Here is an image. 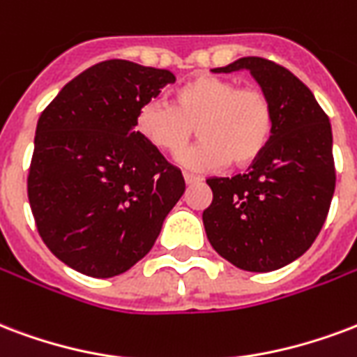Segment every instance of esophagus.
Listing matches in <instances>:
<instances>
[{"mask_svg":"<svg viewBox=\"0 0 357 357\" xmlns=\"http://www.w3.org/2000/svg\"><path fill=\"white\" fill-rule=\"evenodd\" d=\"M184 182L186 184H197V182H201V178L195 175H190V173H184Z\"/></svg>","mask_w":357,"mask_h":357,"instance_id":"obj_1","label":"esophagus"}]
</instances>
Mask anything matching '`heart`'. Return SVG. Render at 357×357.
Segmentation results:
<instances>
[{"instance_id":"heart-1","label":"heart","mask_w":357,"mask_h":357,"mask_svg":"<svg viewBox=\"0 0 357 357\" xmlns=\"http://www.w3.org/2000/svg\"><path fill=\"white\" fill-rule=\"evenodd\" d=\"M195 133L201 141L178 156L192 171L222 165L248 167L269 146L275 131V107L264 90L239 88L216 75H195L171 92L167 103H144L135 131L144 143L163 154H178Z\"/></svg>"}]
</instances>
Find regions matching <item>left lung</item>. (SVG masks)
Here are the masks:
<instances>
[{"mask_svg":"<svg viewBox=\"0 0 357 357\" xmlns=\"http://www.w3.org/2000/svg\"><path fill=\"white\" fill-rule=\"evenodd\" d=\"M248 69L275 107L269 146L248 173L213 176L203 211L208 243L252 273L280 269L303 256L328 218L335 192L333 135L312 92L286 67L248 56L214 73Z\"/></svg>","mask_w":357,"mask_h":357,"instance_id":"left-lung-1","label":"left lung"}]
</instances>
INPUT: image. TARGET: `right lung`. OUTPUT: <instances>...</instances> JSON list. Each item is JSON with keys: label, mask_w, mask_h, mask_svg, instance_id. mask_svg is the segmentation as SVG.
Returning <instances> with one entry per match:
<instances>
[{"label": "right lung", "mask_w": 357, "mask_h": 357, "mask_svg": "<svg viewBox=\"0 0 357 357\" xmlns=\"http://www.w3.org/2000/svg\"><path fill=\"white\" fill-rule=\"evenodd\" d=\"M175 82L167 69L107 60L41 112L28 197L37 231L82 275L116 277L144 258L184 194L181 169L139 137V109Z\"/></svg>", "instance_id": "add662e5"}]
</instances>
